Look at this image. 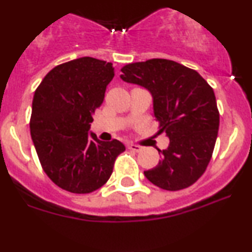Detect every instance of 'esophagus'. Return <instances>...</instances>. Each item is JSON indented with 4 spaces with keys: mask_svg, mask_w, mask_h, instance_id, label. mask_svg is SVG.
<instances>
[{
    "mask_svg": "<svg viewBox=\"0 0 252 252\" xmlns=\"http://www.w3.org/2000/svg\"><path fill=\"white\" fill-rule=\"evenodd\" d=\"M128 149L131 151H135V153H139V151L142 150V148L139 147V145H136V144H129Z\"/></svg>",
    "mask_w": 252,
    "mask_h": 252,
    "instance_id": "34e87169",
    "label": "esophagus"
}]
</instances>
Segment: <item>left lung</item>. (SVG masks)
Listing matches in <instances>:
<instances>
[{"label": "left lung", "instance_id": "obj_1", "mask_svg": "<svg viewBox=\"0 0 252 252\" xmlns=\"http://www.w3.org/2000/svg\"><path fill=\"white\" fill-rule=\"evenodd\" d=\"M121 78L145 88L153 96L159 134L170 139L155 168L144 176L160 189H186L204 174L220 126L213 88L196 70L164 59L124 65Z\"/></svg>", "mask_w": 252, "mask_h": 252}]
</instances>
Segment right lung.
Here are the masks:
<instances>
[{
	"label": "right lung",
	"instance_id": "right-lung-1",
	"mask_svg": "<svg viewBox=\"0 0 252 252\" xmlns=\"http://www.w3.org/2000/svg\"><path fill=\"white\" fill-rule=\"evenodd\" d=\"M114 75L113 63L81 57L51 69L36 89L30 134L42 168L61 189L72 193L99 189L126 150L117 139L102 142L89 132Z\"/></svg>",
	"mask_w": 252,
	"mask_h": 252
}]
</instances>
